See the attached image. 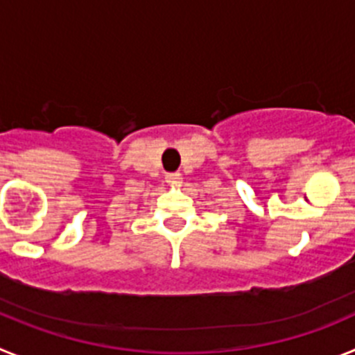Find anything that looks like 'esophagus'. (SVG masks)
<instances>
[{
	"label": "esophagus",
	"instance_id": "1",
	"mask_svg": "<svg viewBox=\"0 0 355 355\" xmlns=\"http://www.w3.org/2000/svg\"><path fill=\"white\" fill-rule=\"evenodd\" d=\"M167 181L168 183H180L181 174L180 172H171V174H167Z\"/></svg>",
	"mask_w": 355,
	"mask_h": 355
}]
</instances>
